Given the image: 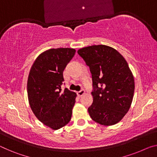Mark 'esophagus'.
I'll use <instances>...</instances> for the list:
<instances>
[{
    "label": "esophagus",
    "mask_w": 157,
    "mask_h": 157,
    "mask_svg": "<svg viewBox=\"0 0 157 157\" xmlns=\"http://www.w3.org/2000/svg\"><path fill=\"white\" fill-rule=\"evenodd\" d=\"M77 94H78V97H82V96H83L84 94H85V90H80L79 91V92H77Z\"/></svg>",
    "instance_id": "34e87169"
}]
</instances>
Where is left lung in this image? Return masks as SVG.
Here are the masks:
<instances>
[{"label": "left lung", "instance_id": "1", "mask_svg": "<svg viewBox=\"0 0 157 157\" xmlns=\"http://www.w3.org/2000/svg\"><path fill=\"white\" fill-rule=\"evenodd\" d=\"M78 53L92 76L90 117L103 125H115L129 111L134 96V77L127 61L115 48L106 45L87 46Z\"/></svg>", "mask_w": 157, "mask_h": 157}]
</instances>
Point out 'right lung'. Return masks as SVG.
Listing matches in <instances>:
<instances>
[{"mask_svg":"<svg viewBox=\"0 0 157 157\" xmlns=\"http://www.w3.org/2000/svg\"><path fill=\"white\" fill-rule=\"evenodd\" d=\"M74 48H51L36 58L27 79V95L32 112L39 121L53 130L71 121L77 94L62 91L63 71L73 58Z\"/></svg>","mask_w":157,"mask_h":157,"instance_id":"obj_1","label":"right lung"}]
</instances>
